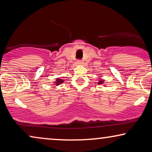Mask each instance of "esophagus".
<instances>
[{
    "mask_svg": "<svg viewBox=\"0 0 152 152\" xmlns=\"http://www.w3.org/2000/svg\"><path fill=\"white\" fill-rule=\"evenodd\" d=\"M77 64H80V65H81V64H83V61H82V60H81V59H79V60H77Z\"/></svg>",
    "mask_w": 152,
    "mask_h": 152,
    "instance_id": "esophagus-1",
    "label": "esophagus"
}]
</instances>
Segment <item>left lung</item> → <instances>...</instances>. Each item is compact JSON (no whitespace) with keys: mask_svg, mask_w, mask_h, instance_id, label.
Returning <instances> with one entry per match:
<instances>
[{"mask_svg":"<svg viewBox=\"0 0 152 152\" xmlns=\"http://www.w3.org/2000/svg\"><path fill=\"white\" fill-rule=\"evenodd\" d=\"M104 83V81L102 80H100L99 81V82H98V84H102Z\"/></svg>","mask_w":152,"mask_h":152,"instance_id":"8db88e82","label":"left lung"}]
</instances>
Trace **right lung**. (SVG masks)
<instances>
[{
    "label": "right lung",
    "instance_id": "1",
    "mask_svg": "<svg viewBox=\"0 0 152 152\" xmlns=\"http://www.w3.org/2000/svg\"><path fill=\"white\" fill-rule=\"evenodd\" d=\"M64 80H61V79H59V78H57V79H56V81H55V82H54L55 83V85H57V86H58V85H59V84H62V83L64 82Z\"/></svg>",
    "mask_w": 152,
    "mask_h": 152
}]
</instances>
